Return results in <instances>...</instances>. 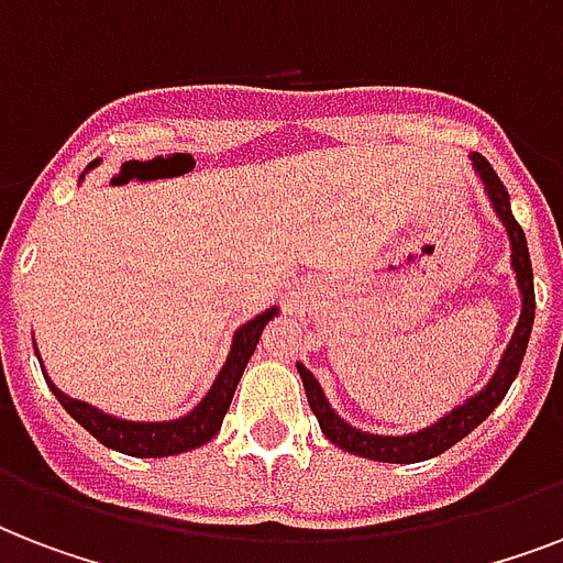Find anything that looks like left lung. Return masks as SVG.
<instances>
[{
	"instance_id": "1",
	"label": "left lung",
	"mask_w": 563,
	"mask_h": 563,
	"mask_svg": "<svg viewBox=\"0 0 563 563\" xmlns=\"http://www.w3.org/2000/svg\"><path fill=\"white\" fill-rule=\"evenodd\" d=\"M471 166L479 178L482 189L488 195L490 210L497 212V219L503 221V228L508 233V245H511V272H515L517 289H520V321H517L511 342L499 356V365L494 371L488 383L482 385L479 391L471 394L462 406H453L444 418H438L435 423L418 429V432H402V435H376V432H365V429L353 427L330 406L324 388L316 379V374L298 362V374L307 388L309 409L316 411L318 427L335 446H342L347 453L371 459V462H388V464H415L435 459L453 444H459L464 435H471L473 429L479 427L482 420L488 418L490 411L497 409L503 397L508 394L511 383H515L517 371L523 365L526 347H529V335H532L534 324V277H532V260H529V245H526L523 228L517 224L515 212H511V198H508L506 187L499 184L497 172L490 169V163L482 154H471Z\"/></svg>"
}]
</instances>
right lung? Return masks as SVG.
I'll list each match as a JSON object with an SVG mask.
<instances>
[{
    "label": "right lung",
    "mask_w": 563,
    "mask_h": 563,
    "mask_svg": "<svg viewBox=\"0 0 563 563\" xmlns=\"http://www.w3.org/2000/svg\"><path fill=\"white\" fill-rule=\"evenodd\" d=\"M99 163H90L87 172ZM84 172V175H87ZM84 175L78 180H84ZM280 312V307H272L260 312L256 318L245 321L242 327H236V333L230 339V351L228 360L221 365V371L212 379L210 391L203 394L201 402L195 406L192 411H187L184 418H172V420H128L117 418L110 411L99 409L87 400H75L66 391H60L52 376H46L48 388L57 397V402L64 406L69 415H73L78 423H81L92 438H99L101 444L117 450V453L136 455V459H163V455H178L187 453V450H195V446H203L207 441L216 438V432L221 429V420L228 415L230 400H233V391H236L239 379L245 374L247 360L254 356L256 342L263 335L265 324L272 321L274 316ZM37 351V344H34ZM40 360V356H37ZM40 368H43V360H40Z\"/></svg>",
    "instance_id": "add662e5"
}]
</instances>
